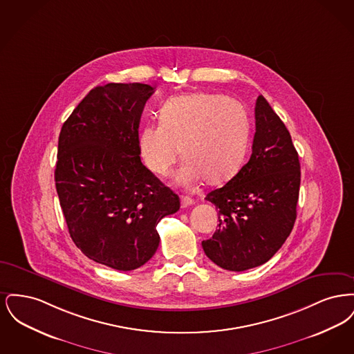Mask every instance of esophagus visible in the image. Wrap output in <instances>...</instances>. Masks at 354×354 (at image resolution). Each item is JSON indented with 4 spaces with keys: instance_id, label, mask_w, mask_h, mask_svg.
I'll use <instances>...</instances> for the list:
<instances>
[{
    "instance_id": "1",
    "label": "esophagus",
    "mask_w": 354,
    "mask_h": 354,
    "mask_svg": "<svg viewBox=\"0 0 354 354\" xmlns=\"http://www.w3.org/2000/svg\"><path fill=\"white\" fill-rule=\"evenodd\" d=\"M180 204H182V208H185V207L192 205L194 201H192L191 198H188V196H182V198H180Z\"/></svg>"
}]
</instances>
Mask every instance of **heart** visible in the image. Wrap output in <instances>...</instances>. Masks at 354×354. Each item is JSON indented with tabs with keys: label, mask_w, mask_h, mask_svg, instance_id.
I'll return each instance as SVG.
<instances>
[{
	"label": "heart",
	"mask_w": 354,
	"mask_h": 354,
	"mask_svg": "<svg viewBox=\"0 0 354 354\" xmlns=\"http://www.w3.org/2000/svg\"><path fill=\"white\" fill-rule=\"evenodd\" d=\"M247 142L248 117L241 103L205 93L169 98L160 107L159 126L147 124L138 135L140 156L158 176H167L182 152L185 160L178 174L182 185L231 178Z\"/></svg>",
	"instance_id": "heart-1"
}]
</instances>
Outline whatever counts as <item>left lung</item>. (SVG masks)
<instances>
[{
    "mask_svg": "<svg viewBox=\"0 0 354 354\" xmlns=\"http://www.w3.org/2000/svg\"><path fill=\"white\" fill-rule=\"evenodd\" d=\"M250 160L205 201L219 211V230L202 241L220 268L234 272L267 263L286 243L297 216L300 162L289 131L263 95L254 107Z\"/></svg>",
    "mask_w": 354,
    "mask_h": 354,
    "instance_id": "obj_1",
    "label": "left lung"
}]
</instances>
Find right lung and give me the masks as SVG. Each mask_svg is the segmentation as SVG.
I'll return each mask as SVG.
<instances>
[{"label":"right lung","mask_w":354,"mask_h":354,"mask_svg":"<svg viewBox=\"0 0 354 354\" xmlns=\"http://www.w3.org/2000/svg\"><path fill=\"white\" fill-rule=\"evenodd\" d=\"M153 90L97 86L58 138L54 178L68 234L84 256L113 270L146 264L159 245L158 223L180 208L179 196L139 156V122Z\"/></svg>","instance_id":"right-lung-1"}]
</instances>
